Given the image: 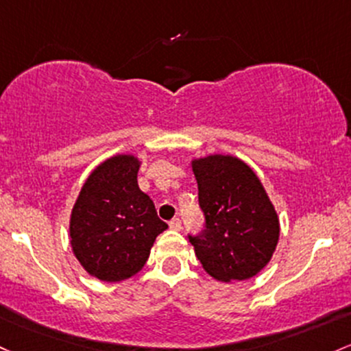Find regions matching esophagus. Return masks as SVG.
Here are the masks:
<instances>
[{"label": "esophagus", "mask_w": 351, "mask_h": 351, "mask_svg": "<svg viewBox=\"0 0 351 351\" xmlns=\"http://www.w3.org/2000/svg\"><path fill=\"white\" fill-rule=\"evenodd\" d=\"M169 228H171V230H176V232H180V230L183 228L182 219H180V218H173L171 221H169Z\"/></svg>", "instance_id": "34e87169"}]
</instances>
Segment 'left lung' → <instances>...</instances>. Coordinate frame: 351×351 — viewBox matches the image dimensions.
<instances>
[{
    "mask_svg": "<svg viewBox=\"0 0 351 351\" xmlns=\"http://www.w3.org/2000/svg\"><path fill=\"white\" fill-rule=\"evenodd\" d=\"M203 230L188 234L196 258L213 278L248 280L268 263L280 223L253 169L233 156L193 161Z\"/></svg>",
    "mask_w": 351,
    "mask_h": 351,
    "instance_id": "1",
    "label": "left lung"
}]
</instances>
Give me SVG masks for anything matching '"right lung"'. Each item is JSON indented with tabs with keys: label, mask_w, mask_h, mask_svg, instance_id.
<instances>
[{
	"label": "right lung",
	"mask_w": 351,
	"mask_h": 351,
	"mask_svg": "<svg viewBox=\"0 0 351 351\" xmlns=\"http://www.w3.org/2000/svg\"><path fill=\"white\" fill-rule=\"evenodd\" d=\"M140 161L118 155L88 176L71 211L69 237L90 275L121 282L143 268L156 237L168 228L138 186Z\"/></svg>",
	"instance_id": "right-lung-1"
}]
</instances>
